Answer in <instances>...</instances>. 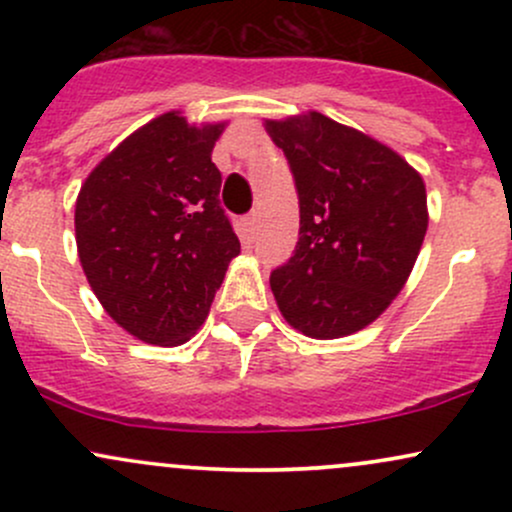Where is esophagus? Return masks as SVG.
Wrapping results in <instances>:
<instances>
[{
  "label": "esophagus",
  "mask_w": 512,
  "mask_h": 512,
  "mask_svg": "<svg viewBox=\"0 0 512 512\" xmlns=\"http://www.w3.org/2000/svg\"><path fill=\"white\" fill-rule=\"evenodd\" d=\"M257 221H260V214H257V211H250V214L245 216V228H248L250 236H255V231H257Z\"/></svg>",
  "instance_id": "esophagus-1"
}]
</instances>
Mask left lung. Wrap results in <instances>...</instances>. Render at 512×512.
I'll use <instances>...</instances> for the list:
<instances>
[{
  "label": "left lung",
  "mask_w": 512,
  "mask_h": 512,
  "mask_svg": "<svg viewBox=\"0 0 512 512\" xmlns=\"http://www.w3.org/2000/svg\"><path fill=\"white\" fill-rule=\"evenodd\" d=\"M301 207L293 257L269 276L281 315L313 339L368 327L407 284L428 228L426 185L390 146L322 113L264 120Z\"/></svg>",
  "instance_id": "1"
}]
</instances>
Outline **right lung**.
Segmentation results:
<instances>
[{
	"instance_id": "right-lung-1",
	"label": "right lung",
	"mask_w": 512,
	"mask_h": 512,
	"mask_svg": "<svg viewBox=\"0 0 512 512\" xmlns=\"http://www.w3.org/2000/svg\"><path fill=\"white\" fill-rule=\"evenodd\" d=\"M223 127L187 125L178 110L156 117L110 151L76 197L88 284L105 313L146 344L187 342L240 252L211 163Z\"/></svg>"
}]
</instances>
